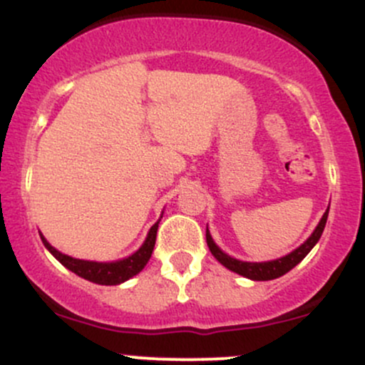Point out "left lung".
<instances>
[{
    "label": "left lung",
    "mask_w": 365,
    "mask_h": 365,
    "mask_svg": "<svg viewBox=\"0 0 365 365\" xmlns=\"http://www.w3.org/2000/svg\"><path fill=\"white\" fill-rule=\"evenodd\" d=\"M327 214H329V209L325 210L322 219H320L319 226H317L315 231L312 233V237H309L303 245L297 247L296 250H292V252L287 254V256L280 257V259H275V261L245 262V261L233 259V257H230L228 254L222 252V250L214 244L209 230H207V245H209L210 252H212V256L215 257V259L221 262L222 266H226V268L231 269V272L238 273V275H242V277L250 278V280H273V278H278V277L285 275L287 272H291L294 266H296L297 262L303 261L304 256H307L309 250L315 247L317 242H319V238L322 237L325 222H327Z\"/></svg>",
    "instance_id": "1"
}]
</instances>
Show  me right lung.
<instances>
[{"mask_svg":"<svg viewBox=\"0 0 365 365\" xmlns=\"http://www.w3.org/2000/svg\"><path fill=\"white\" fill-rule=\"evenodd\" d=\"M158 222H155V225L151 226L146 242H144L143 247H140L137 252L132 254V256L125 257V259H120L115 262H96V261L74 259V257L66 256V254L58 252L57 249H53V247L45 240V237H43V235H41V240H43V244H45L46 249L53 254V257H56L61 264H64L66 268L71 269L73 273H76L78 277L93 282V284L118 285V284H121V282L128 280V278L137 275V273H139L140 269L146 266V262L150 261L153 249H155Z\"/></svg>","mask_w":365,"mask_h":365,"instance_id":"1","label":"right lung"}]
</instances>
